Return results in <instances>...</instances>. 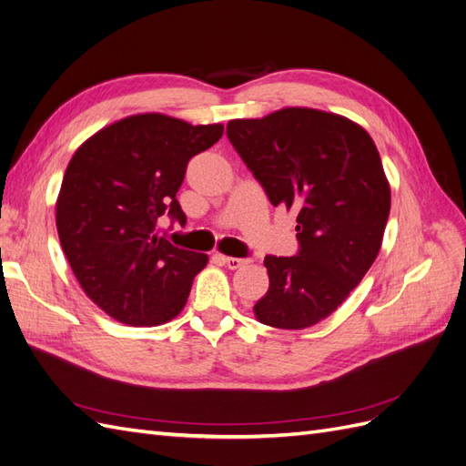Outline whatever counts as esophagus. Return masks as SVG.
Masks as SVG:
<instances>
[{
    "mask_svg": "<svg viewBox=\"0 0 466 466\" xmlns=\"http://www.w3.org/2000/svg\"><path fill=\"white\" fill-rule=\"evenodd\" d=\"M221 262L229 268V270H237V268H241L247 260L243 258H235V257H221Z\"/></svg>",
    "mask_w": 466,
    "mask_h": 466,
    "instance_id": "obj_1",
    "label": "esophagus"
}]
</instances>
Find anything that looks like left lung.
<instances>
[{
  "label": "left lung",
  "mask_w": 466,
  "mask_h": 466,
  "mask_svg": "<svg viewBox=\"0 0 466 466\" xmlns=\"http://www.w3.org/2000/svg\"><path fill=\"white\" fill-rule=\"evenodd\" d=\"M228 137L274 206L298 209V257L264 258L258 322L303 330L332 315L375 262L390 187L371 136L346 116L286 106L237 118Z\"/></svg>",
  "instance_id": "8db88e82"
}]
</instances>
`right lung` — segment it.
Here are the masks:
<instances>
[{
	"label": "right lung",
	"instance_id": "add662e5",
	"mask_svg": "<svg viewBox=\"0 0 466 466\" xmlns=\"http://www.w3.org/2000/svg\"><path fill=\"white\" fill-rule=\"evenodd\" d=\"M221 134L223 124L144 112L105 126L74 153L56 228L81 289L108 317L159 327L185 309L208 255L173 247L157 219L167 211L187 221L177 200L187 165Z\"/></svg>",
	"mask_w": 466,
	"mask_h": 466
}]
</instances>
